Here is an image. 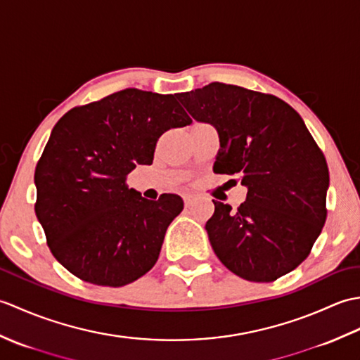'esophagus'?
<instances>
[{
  "mask_svg": "<svg viewBox=\"0 0 360 360\" xmlns=\"http://www.w3.org/2000/svg\"><path fill=\"white\" fill-rule=\"evenodd\" d=\"M193 201H195V198H193L192 195H186V196H184V204H186V207H190V205L193 204Z\"/></svg>",
  "mask_w": 360,
  "mask_h": 360,
  "instance_id": "obj_1",
  "label": "esophagus"
}]
</instances>
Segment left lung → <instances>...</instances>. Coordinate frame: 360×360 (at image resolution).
Masks as SVG:
<instances>
[{
	"mask_svg": "<svg viewBox=\"0 0 360 360\" xmlns=\"http://www.w3.org/2000/svg\"><path fill=\"white\" fill-rule=\"evenodd\" d=\"M195 120L217 128L213 172L238 174V209L213 201L205 231L219 262L269 283L307 259L326 221V159L292 106L272 94L213 82L176 94Z\"/></svg>",
	"mask_w": 360,
	"mask_h": 360,
	"instance_id": "8db88e82",
	"label": "left lung"
}]
</instances>
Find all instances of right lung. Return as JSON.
Returning <instances> with one entry per match:
<instances>
[{"label":"right lung","mask_w":360,"mask_h":360,"mask_svg":"<svg viewBox=\"0 0 360 360\" xmlns=\"http://www.w3.org/2000/svg\"><path fill=\"white\" fill-rule=\"evenodd\" d=\"M192 124L176 94L127 88L75 106L35 167V213L57 262L83 281L119 288L147 274L181 196L145 200L127 176L151 165L167 129Z\"/></svg>","instance_id":"1"}]
</instances>
